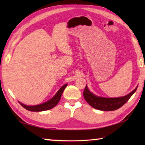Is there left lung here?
Here are the masks:
<instances>
[{"label":"left lung","mask_w":145,"mask_h":145,"mask_svg":"<svg viewBox=\"0 0 145 145\" xmlns=\"http://www.w3.org/2000/svg\"><path fill=\"white\" fill-rule=\"evenodd\" d=\"M137 87L126 96L119 98H103L97 97L91 93L86 86L83 95L88 104L95 109L101 111H114L123 106L130 99L132 95L136 92Z\"/></svg>","instance_id":"left-lung-1"}]
</instances>
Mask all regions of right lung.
I'll use <instances>...</instances> for the list:
<instances>
[{"label":"right lung","mask_w":145,"mask_h":145,"mask_svg":"<svg viewBox=\"0 0 145 145\" xmlns=\"http://www.w3.org/2000/svg\"><path fill=\"white\" fill-rule=\"evenodd\" d=\"M67 84L64 85L63 86L60 88V89L58 91L57 93L55 95V96L52 99H50L49 101L46 102L45 103H43L42 104L37 105H33V106H29V105H24L22 103L19 102L20 105L23 107L25 108L27 110L30 111H46V110H49L52 109L53 107H54L56 105L58 104V102H59L60 99L62 95V93L63 92L64 89H65V88L67 87Z\"/></svg>","instance_id":"1"}]
</instances>
